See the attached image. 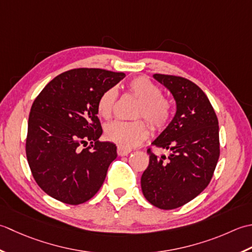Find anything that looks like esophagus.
I'll list each match as a JSON object with an SVG mask.
<instances>
[{"label":"esophagus","mask_w":252,"mask_h":252,"mask_svg":"<svg viewBox=\"0 0 252 252\" xmlns=\"http://www.w3.org/2000/svg\"><path fill=\"white\" fill-rule=\"evenodd\" d=\"M130 152H131L130 148H127V147H124V146L117 147V155H119L120 157H124V156L129 155Z\"/></svg>","instance_id":"esophagus-1"}]
</instances>
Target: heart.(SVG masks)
<instances>
[{
    "mask_svg": "<svg viewBox=\"0 0 252 252\" xmlns=\"http://www.w3.org/2000/svg\"><path fill=\"white\" fill-rule=\"evenodd\" d=\"M129 94L140 100L137 106L136 117H145L155 129L165 128L172 119V104L162 95L160 87L145 76L131 79L127 85ZM117 100V90L114 87L104 90L96 102L97 114L109 119ZM150 129L145 121L133 122L114 121L107 124L104 135L107 140L120 146L135 147L146 140Z\"/></svg>",
    "mask_w": 252,
    "mask_h": 252,
    "instance_id": "b5f03b06",
    "label": "heart"
}]
</instances>
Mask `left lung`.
I'll use <instances>...</instances> for the list:
<instances>
[{
	"mask_svg": "<svg viewBox=\"0 0 252 252\" xmlns=\"http://www.w3.org/2000/svg\"><path fill=\"white\" fill-rule=\"evenodd\" d=\"M153 77L171 91L176 114L152 142L171 155L160 158L148 149L141 189L155 207L172 210L191 201L211 182L220 157L219 121L208 96L192 81L173 75Z\"/></svg>",
	"mask_w": 252,
	"mask_h": 252,
	"instance_id": "left-lung-1",
	"label": "left lung"
}]
</instances>
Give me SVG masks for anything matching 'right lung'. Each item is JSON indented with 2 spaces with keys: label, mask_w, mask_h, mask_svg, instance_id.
Segmentation results:
<instances>
[{
  "label": "right lung",
  "mask_w": 252,
  "mask_h": 252,
  "mask_svg": "<svg viewBox=\"0 0 252 252\" xmlns=\"http://www.w3.org/2000/svg\"><path fill=\"white\" fill-rule=\"evenodd\" d=\"M125 76L100 68L70 69L56 76L35 97L26 156L35 183L49 196L80 204L99 191L117 153L114 143L99 140L96 102Z\"/></svg>",
  "instance_id": "1"
}]
</instances>
